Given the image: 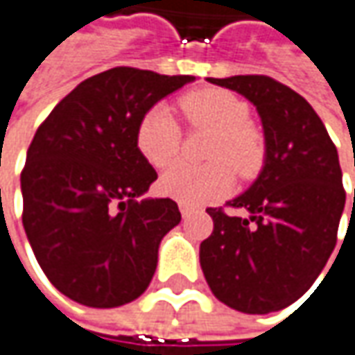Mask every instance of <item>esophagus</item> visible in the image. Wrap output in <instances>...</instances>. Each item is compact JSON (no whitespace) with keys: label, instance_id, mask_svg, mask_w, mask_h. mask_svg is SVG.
Segmentation results:
<instances>
[{"label":"esophagus","instance_id":"34e87169","mask_svg":"<svg viewBox=\"0 0 355 355\" xmlns=\"http://www.w3.org/2000/svg\"><path fill=\"white\" fill-rule=\"evenodd\" d=\"M193 209H196V207H193V205H189V204H182V202H180V211H182V216H184V218H187V216H189V214H191V211H193Z\"/></svg>","mask_w":355,"mask_h":355}]
</instances>
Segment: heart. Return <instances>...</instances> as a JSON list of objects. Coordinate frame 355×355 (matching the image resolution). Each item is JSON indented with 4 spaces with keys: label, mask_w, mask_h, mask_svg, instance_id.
<instances>
[{
    "label": "heart",
    "mask_w": 355,
    "mask_h": 355,
    "mask_svg": "<svg viewBox=\"0 0 355 355\" xmlns=\"http://www.w3.org/2000/svg\"><path fill=\"white\" fill-rule=\"evenodd\" d=\"M180 110L191 125L216 130L207 166L175 164L162 180L159 189L182 204H205L222 198L234 186V170L241 178H252L263 164V141L248 121L250 107L232 92L205 87L189 92L180 99ZM182 130L168 107H151L139 119L135 146L151 168L164 169L178 157Z\"/></svg>",
    "instance_id": "1"
}]
</instances>
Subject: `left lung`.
<instances>
[{"label":"left lung","mask_w":355,"mask_h":355,"mask_svg":"<svg viewBox=\"0 0 355 355\" xmlns=\"http://www.w3.org/2000/svg\"><path fill=\"white\" fill-rule=\"evenodd\" d=\"M207 81L256 105L266 159L250 189L230 202L248 218L207 209L214 232L200 245L205 282L234 310H284L310 290L336 248L346 205L338 150L313 107L288 85L268 76Z\"/></svg>","instance_id":"obj_1"}]
</instances>
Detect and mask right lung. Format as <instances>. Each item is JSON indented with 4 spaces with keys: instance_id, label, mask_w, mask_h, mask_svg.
I'll use <instances>...</instances> for the list:
<instances>
[{
    "instance_id": "obj_1",
    "label": "right lung",
    "mask_w": 355,
    "mask_h": 355,
    "mask_svg": "<svg viewBox=\"0 0 355 355\" xmlns=\"http://www.w3.org/2000/svg\"><path fill=\"white\" fill-rule=\"evenodd\" d=\"M193 80L114 67L81 81L37 128L21 171L24 227L69 300L117 308L148 290L159 241L182 214L169 198L137 200L157 173L135 132L159 99Z\"/></svg>"
}]
</instances>
